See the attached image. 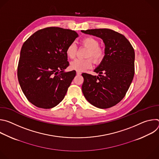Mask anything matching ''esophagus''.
I'll return each mask as SVG.
<instances>
[{
    "label": "esophagus",
    "mask_w": 159,
    "mask_h": 159,
    "mask_svg": "<svg viewBox=\"0 0 159 159\" xmlns=\"http://www.w3.org/2000/svg\"><path fill=\"white\" fill-rule=\"evenodd\" d=\"M76 73H77V75H80L82 74V72H80V71H77Z\"/></svg>",
    "instance_id": "34e87169"
}]
</instances>
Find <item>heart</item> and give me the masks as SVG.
<instances>
[{"label":"heart","instance_id":"heart-1","mask_svg":"<svg viewBox=\"0 0 159 159\" xmlns=\"http://www.w3.org/2000/svg\"><path fill=\"white\" fill-rule=\"evenodd\" d=\"M81 44L87 47L89 50L86 57H91L94 63H99L103 58V50L99 47V41L93 37H86L81 40ZM77 48L74 43H71L66 49V55L70 59L75 57ZM92 66V60L90 58L75 59L70 63V68L77 71H84Z\"/></svg>","mask_w":159,"mask_h":159}]
</instances>
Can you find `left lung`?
Here are the masks:
<instances>
[{
  "label": "left lung",
  "instance_id": "8db88e82",
  "mask_svg": "<svg viewBox=\"0 0 159 159\" xmlns=\"http://www.w3.org/2000/svg\"><path fill=\"white\" fill-rule=\"evenodd\" d=\"M102 39L105 55L94 72L99 76L82 74V93L92 105L101 109L112 107L125 96L134 74V52L123 34L109 29L81 31Z\"/></svg>",
  "mask_w": 159,
  "mask_h": 159
}]
</instances>
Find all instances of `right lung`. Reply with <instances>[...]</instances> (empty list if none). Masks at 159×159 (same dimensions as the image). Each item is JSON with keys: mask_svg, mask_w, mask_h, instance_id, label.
<instances>
[{"mask_svg": "<svg viewBox=\"0 0 159 159\" xmlns=\"http://www.w3.org/2000/svg\"><path fill=\"white\" fill-rule=\"evenodd\" d=\"M79 36L70 30L49 27L37 31L22 44L17 66L20 88L35 106L50 109L64 98L76 72L69 66L66 49Z\"/></svg>", "mask_w": 159, "mask_h": 159, "instance_id": "add662e5", "label": "right lung"}]
</instances>
